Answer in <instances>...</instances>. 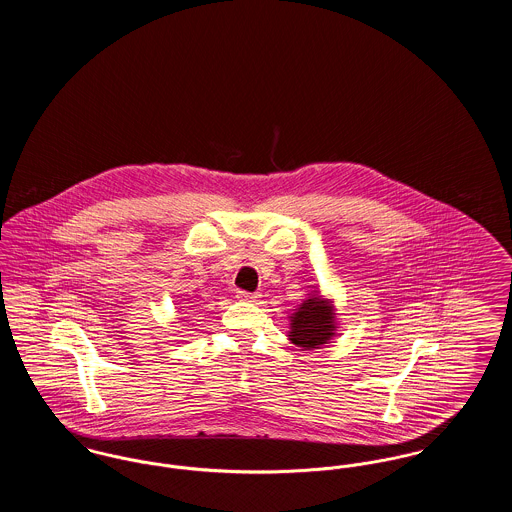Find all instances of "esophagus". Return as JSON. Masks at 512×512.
<instances>
[{
  "label": "esophagus",
  "mask_w": 512,
  "mask_h": 512,
  "mask_svg": "<svg viewBox=\"0 0 512 512\" xmlns=\"http://www.w3.org/2000/svg\"><path fill=\"white\" fill-rule=\"evenodd\" d=\"M259 293H249V292H238V299H242V301H259Z\"/></svg>",
  "instance_id": "1"
}]
</instances>
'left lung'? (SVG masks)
Returning <instances> with one entry per match:
<instances>
[{
    "mask_svg": "<svg viewBox=\"0 0 512 512\" xmlns=\"http://www.w3.org/2000/svg\"><path fill=\"white\" fill-rule=\"evenodd\" d=\"M288 320V340L301 347V351L320 349L336 338L340 328L334 299L322 295L318 288L307 293V297L293 309L292 315H288Z\"/></svg>",
    "mask_w": 512,
    "mask_h": 512,
    "instance_id": "obj_1",
    "label": "left lung"
}]
</instances>
